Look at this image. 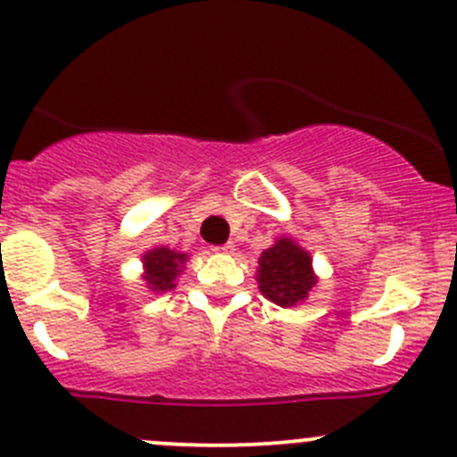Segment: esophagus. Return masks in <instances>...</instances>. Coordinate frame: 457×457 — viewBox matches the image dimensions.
Wrapping results in <instances>:
<instances>
[{"mask_svg":"<svg viewBox=\"0 0 457 457\" xmlns=\"http://www.w3.org/2000/svg\"><path fill=\"white\" fill-rule=\"evenodd\" d=\"M234 250H237V245H234V243H225V245L214 247L216 254H234Z\"/></svg>","mask_w":457,"mask_h":457,"instance_id":"1","label":"esophagus"}]
</instances>
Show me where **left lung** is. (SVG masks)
<instances>
[{
    "label": "left lung",
    "instance_id": "left-lung-1",
    "mask_svg": "<svg viewBox=\"0 0 457 457\" xmlns=\"http://www.w3.org/2000/svg\"><path fill=\"white\" fill-rule=\"evenodd\" d=\"M256 280L262 296L271 303L278 307H296L314 292L318 276L310 252L294 238L280 237L258 258Z\"/></svg>",
    "mask_w": 457,
    "mask_h": 457
}]
</instances>
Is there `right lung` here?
<instances>
[{"instance_id": "right-lung-1", "label": "right lung", "mask_w": 457, "mask_h": 457, "mask_svg": "<svg viewBox=\"0 0 457 457\" xmlns=\"http://www.w3.org/2000/svg\"><path fill=\"white\" fill-rule=\"evenodd\" d=\"M143 262V283L152 294H165L177 287L179 276L183 274L187 262V254L174 252L170 247H154L141 256Z\"/></svg>"}]
</instances>
